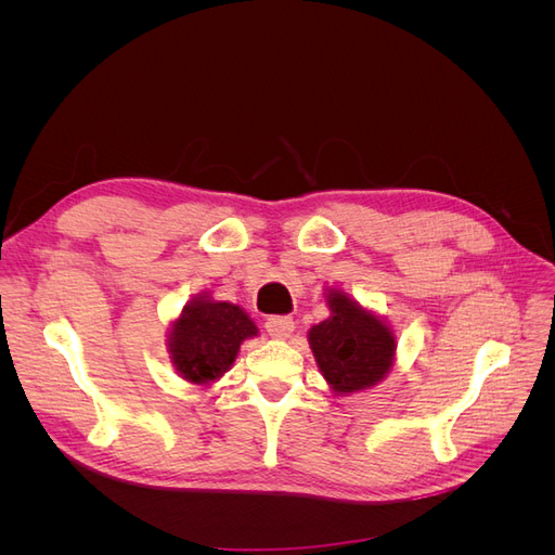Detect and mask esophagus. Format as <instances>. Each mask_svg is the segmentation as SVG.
<instances>
[{
  "label": "esophagus",
  "instance_id": "esophagus-1",
  "mask_svg": "<svg viewBox=\"0 0 555 555\" xmlns=\"http://www.w3.org/2000/svg\"><path fill=\"white\" fill-rule=\"evenodd\" d=\"M266 331L271 338H289L292 331H294V319L289 314H273L266 319Z\"/></svg>",
  "mask_w": 555,
  "mask_h": 555
}]
</instances>
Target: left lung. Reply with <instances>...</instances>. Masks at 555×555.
I'll return each instance as SVG.
<instances>
[{"instance_id": "8db88e82", "label": "left lung", "mask_w": 555, "mask_h": 555, "mask_svg": "<svg viewBox=\"0 0 555 555\" xmlns=\"http://www.w3.org/2000/svg\"><path fill=\"white\" fill-rule=\"evenodd\" d=\"M331 317L310 328L319 371L335 393L361 391L389 373L396 340L391 328L340 292L328 294Z\"/></svg>"}]
</instances>
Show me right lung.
Here are the masks:
<instances>
[{
    "label": "right lung",
    "instance_id": "add662e5",
    "mask_svg": "<svg viewBox=\"0 0 555 555\" xmlns=\"http://www.w3.org/2000/svg\"><path fill=\"white\" fill-rule=\"evenodd\" d=\"M251 335H257V326L238 306L196 298L184 306L171 331L176 371L194 384L212 382L229 371L241 343Z\"/></svg>",
    "mask_w": 555,
    "mask_h": 555
}]
</instances>
